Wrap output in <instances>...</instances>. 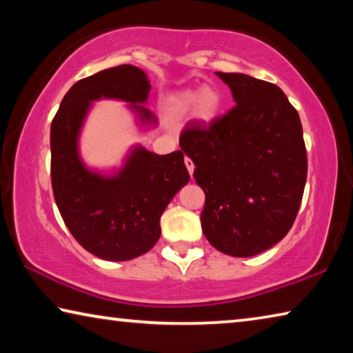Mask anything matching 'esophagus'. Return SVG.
I'll use <instances>...</instances> for the list:
<instances>
[{
  "instance_id": "obj_1",
  "label": "esophagus",
  "mask_w": 353,
  "mask_h": 353,
  "mask_svg": "<svg viewBox=\"0 0 353 353\" xmlns=\"http://www.w3.org/2000/svg\"><path fill=\"white\" fill-rule=\"evenodd\" d=\"M185 165H187V170H188V172H190V176H193V171H194L193 160L188 159V157H185Z\"/></svg>"
}]
</instances>
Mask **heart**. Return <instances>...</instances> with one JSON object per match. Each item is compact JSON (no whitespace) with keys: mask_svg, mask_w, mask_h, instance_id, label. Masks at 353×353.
<instances>
[{"mask_svg":"<svg viewBox=\"0 0 353 353\" xmlns=\"http://www.w3.org/2000/svg\"><path fill=\"white\" fill-rule=\"evenodd\" d=\"M171 103L177 112L185 113L194 109V115L202 121H212L218 117L221 105H223V99H221V94L214 88L205 87L199 93L191 90L177 93Z\"/></svg>","mask_w":353,"mask_h":353,"instance_id":"heart-1","label":"heart"}]
</instances>
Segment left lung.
Segmentation results:
<instances>
[{"instance_id":"1","label":"left lung","mask_w":353,"mask_h":353,"mask_svg":"<svg viewBox=\"0 0 353 353\" xmlns=\"http://www.w3.org/2000/svg\"><path fill=\"white\" fill-rule=\"evenodd\" d=\"M235 105L210 123L191 119L179 145L205 193L202 232L219 252L252 256L288 234L307 181L299 113L271 82L216 73Z\"/></svg>"}]
</instances>
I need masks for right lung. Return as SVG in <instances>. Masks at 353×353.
Listing matches in <instances>:
<instances>
[{
	"label": "right lung",
	"instance_id": "right-lung-1",
	"mask_svg": "<svg viewBox=\"0 0 353 353\" xmlns=\"http://www.w3.org/2000/svg\"><path fill=\"white\" fill-rule=\"evenodd\" d=\"M151 83L143 70L118 65L77 81L51 123V183L65 225L88 252L109 261L146 254L160 238V216L190 181L183 152L157 155L135 148L112 177L88 171L77 152V137L92 101L121 99L143 123H155L143 105Z\"/></svg>",
	"mask_w": 353,
	"mask_h": 353
}]
</instances>
